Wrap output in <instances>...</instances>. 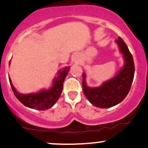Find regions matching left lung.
<instances>
[{
  "label": "left lung",
  "mask_w": 148,
  "mask_h": 148,
  "mask_svg": "<svg viewBox=\"0 0 148 148\" xmlns=\"http://www.w3.org/2000/svg\"><path fill=\"white\" fill-rule=\"evenodd\" d=\"M116 42L125 60L124 66L116 77L101 86L89 88L86 84L85 74H83V91L90 103L97 108H111L121 103L129 93L134 80L135 65L132 55L121 37Z\"/></svg>",
  "instance_id": "1"
}]
</instances>
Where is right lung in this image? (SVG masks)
I'll use <instances>...</instances> for the list:
<instances>
[{
    "instance_id": "obj_1",
    "label": "right lung",
    "mask_w": 148,
    "mask_h": 148,
    "mask_svg": "<svg viewBox=\"0 0 148 148\" xmlns=\"http://www.w3.org/2000/svg\"><path fill=\"white\" fill-rule=\"evenodd\" d=\"M69 71V67H66L58 71V75L55 79L53 86L49 90H43L36 93L24 95L19 93L14 89L9 78L11 88L15 97L24 105L28 108L37 109L39 110H48L53 106L60 96L63 88L64 79Z\"/></svg>"
}]
</instances>
